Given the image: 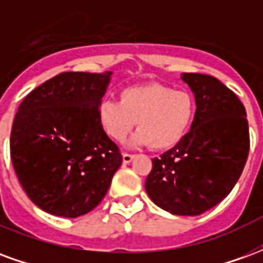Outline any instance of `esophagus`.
I'll return each mask as SVG.
<instances>
[{
    "mask_svg": "<svg viewBox=\"0 0 263 263\" xmlns=\"http://www.w3.org/2000/svg\"><path fill=\"white\" fill-rule=\"evenodd\" d=\"M132 159H134V155H129V154H122V162L128 165V163H131Z\"/></svg>",
    "mask_w": 263,
    "mask_h": 263,
    "instance_id": "esophagus-1",
    "label": "esophagus"
}]
</instances>
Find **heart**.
Returning <instances> with one entry per match:
<instances>
[{
    "label": "heart",
    "mask_w": 263,
    "mask_h": 263,
    "mask_svg": "<svg viewBox=\"0 0 263 263\" xmlns=\"http://www.w3.org/2000/svg\"><path fill=\"white\" fill-rule=\"evenodd\" d=\"M196 103L184 90L148 83L122 88L120 101L103 100L98 104L97 121L103 132L121 142L137 121L134 145L169 149L182 141L193 124Z\"/></svg>",
    "instance_id": "1"
}]
</instances>
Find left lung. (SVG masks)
<instances>
[{"label": "left lung", "instance_id": "left-lung-1", "mask_svg": "<svg viewBox=\"0 0 263 263\" xmlns=\"http://www.w3.org/2000/svg\"><path fill=\"white\" fill-rule=\"evenodd\" d=\"M196 115L180 142L152 159L145 190L158 207L175 215H200L235 186L249 152L247 111L213 76L183 73Z\"/></svg>", "mask_w": 263, "mask_h": 263}]
</instances>
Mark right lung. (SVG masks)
<instances>
[{"instance_id": "1", "label": "right lung", "mask_w": 263, "mask_h": 263, "mask_svg": "<svg viewBox=\"0 0 263 263\" xmlns=\"http://www.w3.org/2000/svg\"><path fill=\"white\" fill-rule=\"evenodd\" d=\"M112 71H67L21 103L11 131V160L31 201L76 218L96 209L122 163L97 121Z\"/></svg>"}]
</instances>
